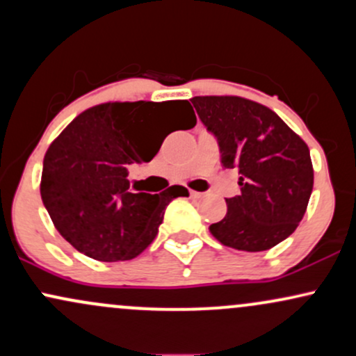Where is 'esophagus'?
<instances>
[{
  "label": "esophagus",
  "instance_id": "obj_1",
  "mask_svg": "<svg viewBox=\"0 0 356 356\" xmlns=\"http://www.w3.org/2000/svg\"><path fill=\"white\" fill-rule=\"evenodd\" d=\"M189 194H191V197H201V192H195V191H189Z\"/></svg>",
  "mask_w": 356,
  "mask_h": 356
}]
</instances>
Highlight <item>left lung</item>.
<instances>
[{"label":"left lung","mask_w":356,"mask_h":356,"mask_svg":"<svg viewBox=\"0 0 356 356\" xmlns=\"http://www.w3.org/2000/svg\"><path fill=\"white\" fill-rule=\"evenodd\" d=\"M206 129L218 138L220 162L238 169L241 194L209 226L224 246L257 252L291 236L313 191L309 149L273 110L241 97H194Z\"/></svg>","instance_id":"8db88e82"}]
</instances>
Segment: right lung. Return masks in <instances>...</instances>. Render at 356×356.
Returning <instances> with one entry per match:
<instances>
[{
	"mask_svg": "<svg viewBox=\"0 0 356 356\" xmlns=\"http://www.w3.org/2000/svg\"><path fill=\"white\" fill-rule=\"evenodd\" d=\"M195 125L187 100L102 104L80 113L48 147L42 201L56 231L76 251L105 263L129 261L157 236L165 207L189 191L172 186L161 194L130 191L129 165L150 162L164 125Z\"/></svg>",
	"mask_w": 356,
	"mask_h": 356,
	"instance_id": "add662e5",
	"label": "right lung"
}]
</instances>
